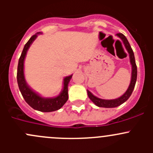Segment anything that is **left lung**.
Segmentation results:
<instances>
[{"instance_id": "8db88e82", "label": "left lung", "mask_w": 153, "mask_h": 153, "mask_svg": "<svg viewBox=\"0 0 153 153\" xmlns=\"http://www.w3.org/2000/svg\"><path fill=\"white\" fill-rule=\"evenodd\" d=\"M117 36L123 41L125 48L127 50L128 53H129V61H130L131 66H132V74H131V80H130V84H129V87L127 88L126 92L121 95V97L115 99H110V100H106V99H101V98H98V97L95 96L91 92H89L87 89V94L89 96V99L94 103L98 107H104V108H114L117 107V106L121 105L124 104L125 101L128 100V98L130 97L132 95V92L133 91L134 87H135V83H136L137 80V67L135 64V56H134L133 51H132V48H131L130 45H129V42H128L127 39L126 37L123 35L122 33H118L116 34Z\"/></svg>"}]
</instances>
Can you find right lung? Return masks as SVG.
<instances>
[{
	"mask_svg": "<svg viewBox=\"0 0 153 153\" xmlns=\"http://www.w3.org/2000/svg\"><path fill=\"white\" fill-rule=\"evenodd\" d=\"M41 32H37L32 35L29 40L28 42L25 44L24 49L22 51L21 57L18 61V72H17V81H18V87L21 91L22 96L24 97L26 102L34 109L44 112H49L56 111L61 109L64 105L68 100V84L72 78V75L65 77L64 78V86L61 92L58 95L52 98H45L33 90L28 85L25 79L24 75V61H25L26 55L27 51L37 38L38 35Z\"/></svg>",
	"mask_w": 153,
	"mask_h": 153,
	"instance_id": "obj_1",
	"label": "right lung"
}]
</instances>
